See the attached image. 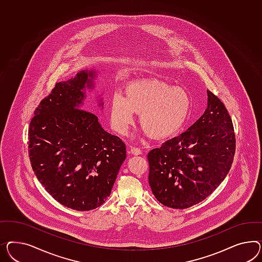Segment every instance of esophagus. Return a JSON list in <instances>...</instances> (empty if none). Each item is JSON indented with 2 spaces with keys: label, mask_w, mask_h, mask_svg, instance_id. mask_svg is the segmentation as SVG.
<instances>
[{
  "label": "esophagus",
  "mask_w": 262,
  "mask_h": 262,
  "mask_svg": "<svg viewBox=\"0 0 262 262\" xmlns=\"http://www.w3.org/2000/svg\"><path fill=\"white\" fill-rule=\"evenodd\" d=\"M130 152L135 156H140L142 155V149L140 148H136V147H132L130 148Z\"/></svg>",
  "instance_id": "esophagus-1"
}]
</instances>
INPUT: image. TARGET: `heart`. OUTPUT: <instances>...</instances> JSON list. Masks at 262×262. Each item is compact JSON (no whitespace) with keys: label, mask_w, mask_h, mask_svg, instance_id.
I'll list each match as a JSON object with an SVG mask.
<instances>
[{"label":"heart","mask_w":262,"mask_h":262,"mask_svg":"<svg viewBox=\"0 0 262 262\" xmlns=\"http://www.w3.org/2000/svg\"><path fill=\"white\" fill-rule=\"evenodd\" d=\"M191 108V97L181 88L156 79L135 81L126 86L125 97L115 93L110 104L113 128L125 134L140 113V125L147 135L162 139L176 134Z\"/></svg>","instance_id":"1"}]
</instances>
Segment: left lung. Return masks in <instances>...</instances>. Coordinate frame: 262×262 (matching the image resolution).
I'll return each instance as SVG.
<instances>
[{"mask_svg":"<svg viewBox=\"0 0 262 262\" xmlns=\"http://www.w3.org/2000/svg\"><path fill=\"white\" fill-rule=\"evenodd\" d=\"M235 152L233 122L224 104L208 91V107L186 132L148 154L154 195L172 209L208 198L224 180Z\"/></svg>","mask_w":262,"mask_h":262,"instance_id":"obj_1","label":"left lung"}]
</instances>
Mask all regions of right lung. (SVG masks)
<instances>
[{
	"label": "right lung",
	"instance_id": "obj_1",
	"mask_svg": "<svg viewBox=\"0 0 262 262\" xmlns=\"http://www.w3.org/2000/svg\"><path fill=\"white\" fill-rule=\"evenodd\" d=\"M93 78L92 71H82L56 83L29 128V159L38 180L60 204L81 212L103 205L127 156L122 139L80 108Z\"/></svg>",
	"mask_w": 262,
	"mask_h": 262
}]
</instances>
